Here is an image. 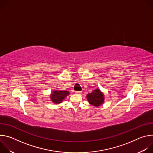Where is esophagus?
Returning a JSON list of instances; mask_svg holds the SVG:
<instances>
[{
  "mask_svg": "<svg viewBox=\"0 0 153 153\" xmlns=\"http://www.w3.org/2000/svg\"><path fill=\"white\" fill-rule=\"evenodd\" d=\"M75 93L77 94H82V91H76Z\"/></svg>",
  "mask_w": 153,
  "mask_h": 153,
  "instance_id": "1",
  "label": "esophagus"
}]
</instances>
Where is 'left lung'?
<instances>
[{"label":"left lung","mask_w":153,"mask_h":153,"mask_svg":"<svg viewBox=\"0 0 153 153\" xmlns=\"http://www.w3.org/2000/svg\"><path fill=\"white\" fill-rule=\"evenodd\" d=\"M86 99L90 104L96 107L102 105L105 101L104 94L99 88H96L92 93L87 94Z\"/></svg>","instance_id":"obj_1"}]
</instances>
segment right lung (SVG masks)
I'll return each mask as SVG.
<instances>
[{"label": "right lung", "mask_w": 153, "mask_h": 153, "mask_svg": "<svg viewBox=\"0 0 153 153\" xmlns=\"http://www.w3.org/2000/svg\"><path fill=\"white\" fill-rule=\"evenodd\" d=\"M70 94V92L68 91H60L54 90L50 94L51 101L54 104H59L62 103L63 100Z\"/></svg>", "instance_id": "right-lung-1"}]
</instances>
